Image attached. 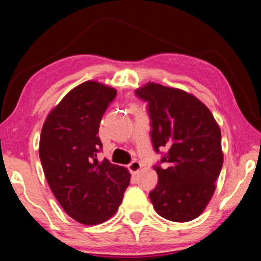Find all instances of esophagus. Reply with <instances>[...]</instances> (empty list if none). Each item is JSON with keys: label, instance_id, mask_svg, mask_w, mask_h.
Returning <instances> with one entry per match:
<instances>
[{"label": "esophagus", "instance_id": "obj_1", "mask_svg": "<svg viewBox=\"0 0 261 261\" xmlns=\"http://www.w3.org/2000/svg\"><path fill=\"white\" fill-rule=\"evenodd\" d=\"M127 168H129V170H130L131 174H137L140 170L141 163L139 161H136L135 160V161H132L129 166H127Z\"/></svg>", "mask_w": 261, "mask_h": 261}]
</instances>
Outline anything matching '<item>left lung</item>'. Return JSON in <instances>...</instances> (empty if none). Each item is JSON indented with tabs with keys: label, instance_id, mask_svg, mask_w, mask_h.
<instances>
[{
	"label": "left lung",
	"instance_id": "8db88e82",
	"mask_svg": "<svg viewBox=\"0 0 261 261\" xmlns=\"http://www.w3.org/2000/svg\"><path fill=\"white\" fill-rule=\"evenodd\" d=\"M135 93L148 102L154 149H168L160 161L165 167L154 166L153 207L174 222L196 219L213 197L222 168L220 126L199 99L179 88L148 82Z\"/></svg>",
	"mask_w": 261,
	"mask_h": 261
}]
</instances>
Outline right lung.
I'll return each instance as SVG.
<instances>
[{
    "mask_svg": "<svg viewBox=\"0 0 261 261\" xmlns=\"http://www.w3.org/2000/svg\"><path fill=\"white\" fill-rule=\"evenodd\" d=\"M116 90L87 81L51 109L42 125L39 155L51 192L69 216L86 226L102 223L120 207L131 175L96 156L99 125Z\"/></svg>",
    "mask_w": 261,
    "mask_h": 261,
    "instance_id": "right-lung-1",
    "label": "right lung"
}]
</instances>
